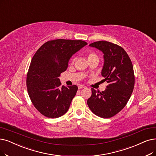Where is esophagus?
I'll return each instance as SVG.
<instances>
[{"instance_id":"34e87169","label":"esophagus","mask_w":156,"mask_h":156,"mask_svg":"<svg viewBox=\"0 0 156 156\" xmlns=\"http://www.w3.org/2000/svg\"><path fill=\"white\" fill-rule=\"evenodd\" d=\"M86 88V87L85 86H83V85H79V86H78V88H79V90L83 89V88Z\"/></svg>"}]
</instances>
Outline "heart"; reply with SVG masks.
I'll use <instances>...</instances> for the list:
<instances>
[{"label": "heart", "instance_id": "1", "mask_svg": "<svg viewBox=\"0 0 156 156\" xmlns=\"http://www.w3.org/2000/svg\"><path fill=\"white\" fill-rule=\"evenodd\" d=\"M95 56H97V55L95 54L94 53H90V54H88V59H89V58H92V57H95Z\"/></svg>", "mask_w": 156, "mask_h": 156}]
</instances>
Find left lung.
I'll return each mask as SVG.
<instances>
[{
    "label": "left lung",
    "mask_w": 156,
    "mask_h": 156,
    "mask_svg": "<svg viewBox=\"0 0 156 156\" xmlns=\"http://www.w3.org/2000/svg\"><path fill=\"white\" fill-rule=\"evenodd\" d=\"M90 47L102 52L104 63L101 75L108 85L102 92L91 88L87 104L93 113L103 118L116 115L131 96L134 86L132 62L122 47L107 41L92 43Z\"/></svg>",
    "instance_id": "1"
}]
</instances>
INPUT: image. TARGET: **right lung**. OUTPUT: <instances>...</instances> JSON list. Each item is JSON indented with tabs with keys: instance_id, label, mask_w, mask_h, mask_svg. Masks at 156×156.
Listing matches in <instances>:
<instances>
[{
	"instance_id": "obj_1",
	"label": "right lung",
	"mask_w": 156,
	"mask_h": 156,
	"mask_svg": "<svg viewBox=\"0 0 156 156\" xmlns=\"http://www.w3.org/2000/svg\"><path fill=\"white\" fill-rule=\"evenodd\" d=\"M88 43L58 39L41 45L31 60L27 76L29 96L34 106L48 118L65 115L78 90L76 85L61 86L59 77L72 55Z\"/></svg>"
}]
</instances>
